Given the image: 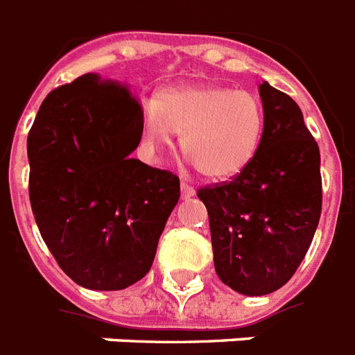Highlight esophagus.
<instances>
[{
	"label": "esophagus",
	"mask_w": 355,
	"mask_h": 355,
	"mask_svg": "<svg viewBox=\"0 0 355 355\" xmlns=\"http://www.w3.org/2000/svg\"><path fill=\"white\" fill-rule=\"evenodd\" d=\"M194 194V187H191L189 183H185V181H181V198H183V200H189V198H192Z\"/></svg>",
	"instance_id": "esophagus-1"
}]
</instances>
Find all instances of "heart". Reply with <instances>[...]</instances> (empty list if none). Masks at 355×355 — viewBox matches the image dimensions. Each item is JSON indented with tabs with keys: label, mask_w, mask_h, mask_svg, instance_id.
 I'll list each match as a JSON object with an SVG mask.
<instances>
[{
	"label": "heart",
	"mask_w": 355,
	"mask_h": 355,
	"mask_svg": "<svg viewBox=\"0 0 355 355\" xmlns=\"http://www.w3.org/2000/svg\"><path fill=\"white\" fill-rule=\"evenodd\" d=\"M181 132V148L209 180L242 174L257 155L263 107L249 92L212 84L166 87L143 107V141L150 154Z\"/></svg>",
	"instance_id": "1"
}]
</instances>
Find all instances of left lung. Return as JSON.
Here are the masks:
<instances>
[{
  "mask_svg": "<svg viewBox=\"0 0 355 355\" xmlns=\"http://www.w3.org/2000/svg\"><path fill=\"white\" fill-rule=\"evenodd\" d=\"M257 155L229 183L198 191L209 212L214 269L248 297L277 291L306 257L322 205L321 154L297 102L263 82Z\"/></svg>",
  "mask_w": 355,
  "mask_h": 355,
  "instance_id": "obj_1",
  "label": "left lung"
}]
</instances>
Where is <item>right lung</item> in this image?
I'll return each mask as SVG.
<instances>
[{
    "mask_svg": "<svg viewBox=\"0 0 355 355\" xmlns=\"http://www.w3.org/2000/svg\"><path fill=\"white\" fill-rule=\"evenodd\" d=\"M141 135L143 110L130 87L87 73L45 97L27 137L40 234L87 290L143 279L180 200L178 175L132 159Z\"/></svg>",
    "mask_w": 355,
    "mask_h": 355,
    "instance_id": "1",
    "label": "right lung"
}]
</instances>
